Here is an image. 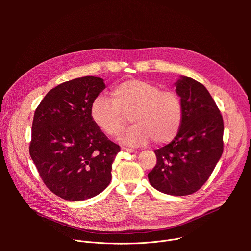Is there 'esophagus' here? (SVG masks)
<instances>
[{"instance_id": "esophagus-1", "label": "esophagus", "mask_w": 251, "mask_h": 251, "mask_svg": "<svg viewBox=\"0 0 251 251\" xmlns=\"http://www.w3.org/2000/svg\"><path fill=\"white\" fill-rule=\"evenodd\" d=\"M122 151L127 152V153H132V154H136V153H137V151H136V150H134V149H130V148H125V147H123V148H122Z\"/></svg>"}]
</instances>
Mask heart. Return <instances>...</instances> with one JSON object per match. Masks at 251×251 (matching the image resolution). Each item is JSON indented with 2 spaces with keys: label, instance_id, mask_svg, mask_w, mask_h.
Here are the masks:
<instances>
[{
  "label": "heart",
  "instance_id": "1",
  "mask_svg": "<svg viewBox=\"0 0 251 251\" xmlns=\"http://www.w3.org/2000/svg\"><path fill=\"white\" fill-rule=\"evenodd\" d=\"M90 114L96 126L112 137L121 134L131 116L135 124L121 135L120 141L140 146L151 138L159 145L173 141L181 129L184 110L176 92L162 90L146 80L128 79L113 86L111 99L97 96Z\"/></svg>",
  "mask_w": 251,
  "mask_h": 251
}]
</instances>
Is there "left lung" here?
Returning <instances> with one entry per match:
<instances>
[{
	"label": "left lung",
	"instance_id": "obj_1",
	"mask_svg": "<svg viewBox=\"0 0 251 251\" xmlns=\"http://www.w3.org/2000/svg\"><path fill=\"white\" fill-rule=\"evenodd\" d=\"M176 88L183 104V123L170 144L154 151L157 164L148 178L164 194L188 196L203 186L222 157L224 120L201 83L181 76Z\"/></svg>",
	"mask_w": 251,
	"mask_h": 251
}]
</instances>
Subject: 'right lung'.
Returning <instances> with one entry per match:
<instances>
[{"instance_id":"right-lung-1","label":"right lung","mask_w":251,"mask_h":251,"mask_svg":"<svg viewBox=\"0 0 251 251\" xmlns=\"http://www.w3.org/2000/svg\"><path fill=\"white\" fill-rule=\"evenodd\" d=\"M104 88L103 79L95 76L65 81L50 89L35 109L29 155L48 189L63 200L93 198L111 182L120 147L90 114Z\"/></svg>"}]
</instances>
